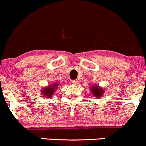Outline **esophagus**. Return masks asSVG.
<instances>
[{"mask_svg":"<svg viewBox=\"0 0 146 146\" xmlns=\"http://www.w3.org/2000/svg\"><path fill=\"white\" fill-rule=\"evenodd\" d=\"M72 84H75V85H77V84H78V80H72Z\"/></svg>","mask_w":146,"mask_h":146,"instance_id":"1","label":"esophagus"}]
</instances>
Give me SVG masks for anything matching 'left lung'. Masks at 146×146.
Here are the masks:
<instances>
[{"label":"left lung","mask_w":146,"mask_h":146,"mask_svg":"<svg viewBox=\"0 0 146 146\" xmlns=\"http://www.w3.org/2000/svg\"><path fill=\"white\" fill-rule=\"evenodd\" d=\"M91 93L94 94V96L97 97V98H100L101 97L102 95L105 93V90L102 88H100V86H98V85H95V86H91Z\"/></svg>","instance_id":"8db88e82"}]
</instances>
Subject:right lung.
<instances>
[{
	"label": "right lung",
	"instance_id": "add662e5",
	"mask_svg": "<svg viewBox=\"0 0 146 146\" xmlns=\"http://www.w3.org/2000/svg\"><path fill=\"white\" fill-rule=\"evenodd\" d=\"M58 87V84L57 83H54V84H50L49 86H48L47 87L44 88L42 91H41V94H42L43 97L44 98H50L52 97V96L53 95L54 92L56 90V89Z\"/></svg>",
	"mask_w": 146,
	"mask_h": 146
}]
</instances>
